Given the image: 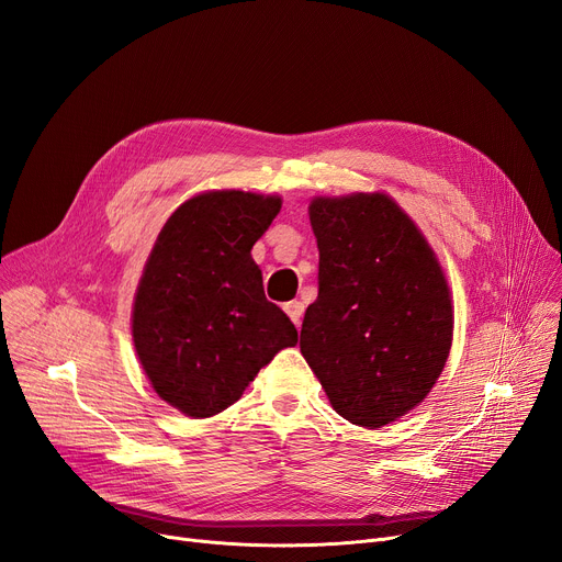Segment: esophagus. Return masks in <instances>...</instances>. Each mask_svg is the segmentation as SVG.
I'll return each instance as SVG.
<instances>
[{
    "label": "esophagus",
    "instance_id": "34e87169",
    "mask_svg": "<svg viewBox=\"0 0 562 562\" xmlns=\"http://www.w3.org/2000/svg\"><path fill=\"white\" fill-rule=\"evenodd\" d=\"M284 312L289 314V318L296 323V328H301V318H303V312H305V305L301 301H291L284 305Z\"/></svg>",
    "mask_w": 562,
    "mask_h": 562
}]
</instances>
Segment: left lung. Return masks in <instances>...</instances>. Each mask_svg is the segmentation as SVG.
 I'll list each match as a JSON object with an SVG mask.
<instances>
[{
    "mask_svg": "<svg viewBox=\"0 0 562 562\" xmlns=\"http://www.w3.org/2000/svg\"><path fill=\"white\" fill-rule=\"evenodd\" d=\"M318 296L301 352L346 422L382 428L415 409L447 364L453 305L426 236L387 193L314 198Z\"/></svg>",
    "mask_w": 562,
    "mask_h": 562,
    "instance_id": "left-lung-1",
    "label": "left lung"
}]
</instances>
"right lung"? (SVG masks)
Returning <instances> with one entry per match:
<instances>
[{"instance_id":"obj_1","label":"right lung","mask_w":562,"mask_h":562,"mask_svg":"<svg viewBox=\"0 0 562 562\" xmlns=\"http://www.w3.org/2000/svg\"><path fill=\"white\" fill-rule=\"evenodd\" d=\"M278 195L206 191L161 227L134 296L136 356L161 401L214 417L299 333L266 301L250 250L280 214Z\"/></svg>"}]
</instances>
